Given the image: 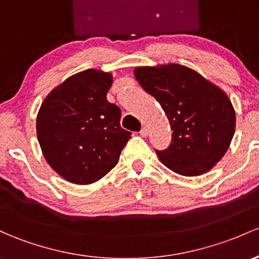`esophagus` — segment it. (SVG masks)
<instances>
[{"label": "esophagus", "instance_id": "1", "mask_svg": "<svg viewBox=\"0 0 259 259\" xmlns=\"http://www.w3.org/2000/svg\"><path fill=\"white\" fill-rule=\"evenodd\" d=\"M148 133H149V131L147 127H143V128L141 130V136H143V137H147V136H148Z\"/></svg>", "mask_w": 259, "mask_h": 259}]
</instances>
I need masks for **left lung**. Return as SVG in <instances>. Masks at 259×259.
I'll return each mask as SVG.
<instances>
[{
  "instance_id": "left-lung-1",
  "label": "left lung",
  "mask_w": 259,
  "mask_h": 259,
  "mask_svg": "<svg viewBox=\"0 0 259 259\" xmlns=\"http://www.w3.org/2000/svg\"><path fill=\"white\" fill-rule=\"evenodd\" d=\"M133 73L142 88L162 105L173 130L169 148L157 151L160 162L184 177L210 171L235 135V108L226 93L180 64L138 66Z\"/></svg>"
}]
</instances>
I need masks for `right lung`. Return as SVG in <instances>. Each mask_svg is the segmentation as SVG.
<instances>
[{
  "label": "right lung",
  "mask_w": 259,
  "mask_h": 259,
  "mask_svg": "<svg viewBox=\"0 0 259 259\" xmlns=\"http://www.w3.org/2000/svg\"><path fill=\"white\" fill-rule=\"evenodd\" d=\"M112 74L88 69L71 75L41 102L37 137L47 163L66 182L88 185L105 177L119 159L131 132L121 110L107 101Z\"/></svg>",
  "instance_id": "right-lung-1"
}]
</instances>
